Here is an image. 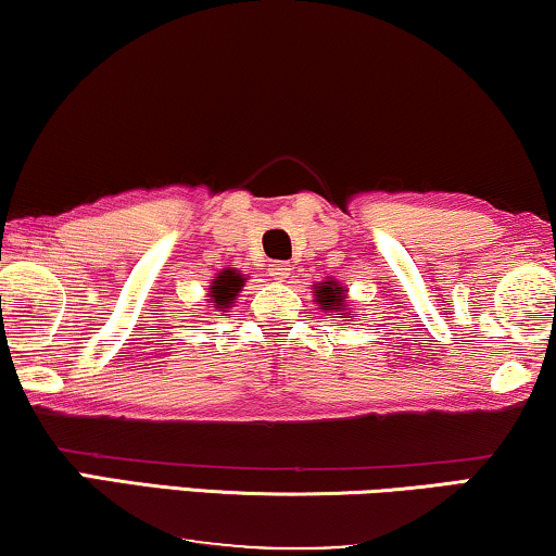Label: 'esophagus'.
<instances>
[{
	"label": "esophagus",
	"mask_w": 556,
	"mask_h": 556,
	"mask_svg": "<svg viewBox=\"0 0 556 556\" xmlns=\"http://www.w3.org/2000/svg\"><path fill=\"white\" fill-rule=\"evenodd\" d=\"M268 270L276 280H286L288 276H291V265H288V263H273Z\"/></svg>",
	"instance_id": "34e87169"
}]
</instances>
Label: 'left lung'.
<instances>
[{
  "mask_svg": "<svg viewBox=\"0 0 556 556\" xmlns=\"http://www.w3.org/2000/svg\"><path fill=\"white\" fill-rule=\"evenodd\" d=\"M316 303L321 306L324 311H339L344 308V288H341L337 280H324V283L316 286ZM346 318V316H341Z\"/></svg>",
  "mask_w": 556,
  "mask_h": 556,
  "instance_id": "8db88e82",
  "label": "left lung"
}]
</instances>
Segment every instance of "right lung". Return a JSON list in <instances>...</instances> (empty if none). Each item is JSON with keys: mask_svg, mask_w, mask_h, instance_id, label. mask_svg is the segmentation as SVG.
<instances>
[{"mask_svg": "<svg viewBox=\"0 0 556 556\" xmlns=\"http://www.w3.org/2000/svg\"><path fill=\"white\" fill-rule=\"evenodd\" d=\"M248 278H242L238 270L225 268L223 273H217L215 280L210 286V306L212 308H230L238 293L242 291Z\"/></svg>", "mask_w": 556, "mask_h": 556, "instance_id": "obj_1", "label": "right lung"}]
</instances>
